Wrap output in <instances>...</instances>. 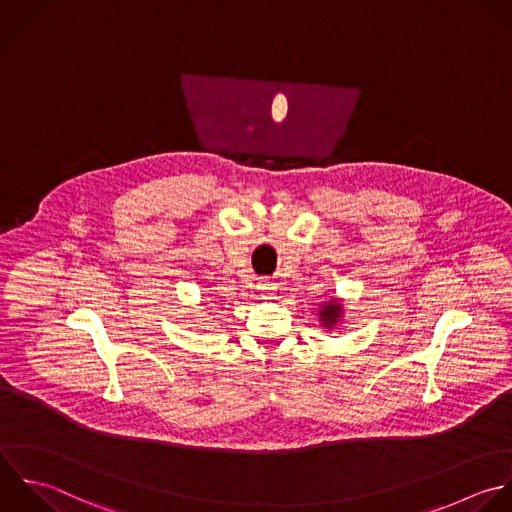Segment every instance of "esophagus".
Returning <instances> with one entry per match:
<instances>
[{"mask_svg": "<svg viewBox=\"0 0 512 512\" xmlns=\"http://www.w3.org/2000/svg\"><path fill=\"white\" fill-rule=\"evenodd\" d=\"M261 289H265V291H269V289H271V287H269V283H263V287H261Z\"/></svg>", "mask_w": 512, "mask_h": 512, "instance_id": "34e87169", "label": "esophagus"}]
</instances>
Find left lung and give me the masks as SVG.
Wrapping results in <instances>:
<instances>
[{
  "label": "left lung",
  "instance_id": "obj_1",
  "mask_svg": "<svg viewBox=\"0 0 512 512\" xmlns=\"http://www.w3.org/2000/svg\"><path fill=\"white\" fill-rule=\"evenodd\" d=\"M341 317V305L337 301H329L327 305H323V311H321V321L325 327H333L337 325Z\"/></svg>",
  "mask_w": 512,
  "mask_h": 512
}]
</instances>
